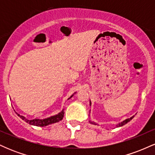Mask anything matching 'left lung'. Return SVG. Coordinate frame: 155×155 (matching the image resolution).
I'll use <instances>...</instances> for the list:
<instances>
[{
	"label": "left lung",
	"mask_w": 155,
	"mask_h": 155,
	"mask_svg": "<svg viewBox=\"0 0 155 155\" xmlns=\"http://www.w3.org/2000/svg\"><path fill=\"white\" fill-rule=\"evenodd\" d=\"M133 118V117H130V118H129V119H127V120H125L124 121H123V122H121V123H119L118 124H117V127H121V126H123L124 124H127V122H130V121L131 120H132ZM90 123L95 124V123H94V122H90Z\"/></svg>",
	"instance_id": "left-lung-1"
}]
</instances>
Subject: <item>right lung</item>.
<instances>
[{"instance_id": "1", "label": "right lung", "mask_w": 155, "mask_h": 155, "mask_svg": "<svg viewBox=\"0 0 155 155\" xmlns=\"http://www.w3.org/2000/svg\"><path fill=\"white\" fill-rule=\"evenodd\" d=\"M64 113H65V112H64V109H63V111H62L61 112H60L58 114L54 115V116H52V117H49V118L44 119V120H38V119H35V120H27V119H25V117H24L23 116H21V115L18 114L17 113V115H18V116L20 117L22 120H25V122H28V123H29L30 124H32V125H35V126H38V127H44V126H47V125H48V124H50L52 123H55V122H60V120H63V118L64 117Z\"/></svg>"}]
</instances>
